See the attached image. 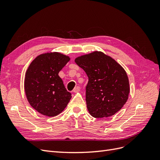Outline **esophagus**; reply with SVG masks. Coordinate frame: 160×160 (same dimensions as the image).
Instances as JSON below:
<instances>
[{
  "instance_id": "obj_1",
  "label": "esophagus",
  "mask_w": 160,
  "mask_h": 160,
  "mask_svg": "<svg viewBox=\"0 0 160 160\" xmlns=\"http://www.w3.org/2000/svg\"><path fill=\"white\" fill-rule=\"evenodd\" d=\"M79 91H80V88H79V86L76 87V88H75L74 89H73V92H75V93H77V92H79Z\"/></svg>"
}]
</instances>
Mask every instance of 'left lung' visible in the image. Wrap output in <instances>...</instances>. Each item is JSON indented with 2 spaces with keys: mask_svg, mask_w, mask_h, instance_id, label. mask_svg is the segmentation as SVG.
I'll return each mask as SVG.
<instances>
[{
  "mask_svg": "<svg viewBox=\"0 0 160 160\" xmlns=\"http://www.w3.org/2000/svg\"><path fill=\"white\" fill-rule=\"evenodd\" d=\"M75 61L88 77L85 98L91 116L110 117L123 108L128 99L129 84L122 66L100 51L79 57Z\"/></svg>",
  "mask_w": 160,
  "mask_h": 160,
  "instance_id": "1",
  "label": "left lung"
}]
</instances>
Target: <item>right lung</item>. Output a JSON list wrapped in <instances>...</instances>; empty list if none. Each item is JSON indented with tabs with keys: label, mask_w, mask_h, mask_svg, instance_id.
<instances>
[{
	"label": "right lung",
	"mask_w": 160,
	"mask_h": 160,
	"mask_svg": "<svg viewBox=\"0 0 160 160\" xmlns=\"http://www.w3.org/2000/svg\"><path fill=\"white\" fill-rule=\"evenodd\" d=\"M70 58L59 52H47L34 59L26 72L25 91L28 103L38 113L53 117L61 113L71 98L59 71Z\"/></svg>",
	"instance_id": "right-lung-1"
}]
</instances>
